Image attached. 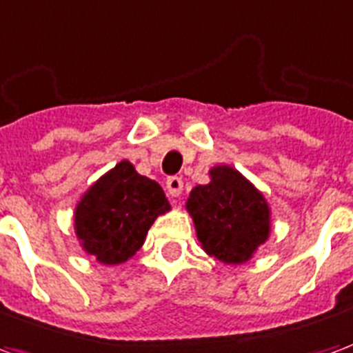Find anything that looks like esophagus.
I'll return each instance as SVG.
<instances>
[{
  "instance_id": "34e87169",
  "label": "esophagus",
  "mask_w": 353,
  "mask_h": 353,
  "mask_svg": "<svg viewBox=\"0 0 353 353\" xmlns=\"http://www.w3.org/2000/svg\"><path fill=\"white\" fill-rule=\"evenodd\" d=\"M166 189H168V194L172 199H177L181 191H183V181L179 177H170L166 181Z\"/></svg>"
}]
</instances>
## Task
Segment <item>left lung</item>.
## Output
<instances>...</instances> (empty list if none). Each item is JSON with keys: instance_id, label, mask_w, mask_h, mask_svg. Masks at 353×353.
<instances>
[{"instance_id": "left-lung-1", "label": "left lung", "mask_w": 353, "mask_h": 353, "mask_svg": "<svg viewBox=\"0 0 353 353\" xmlns=\"http://www.w3.org/2000/svg\"><path fill=\"white\" fill-rule=\"evenodd\" d=\"M202 250L225 265H244L270 236L272 212L265 194L229 164L210 168L185 202Z\"/></svg>"}]
</instances>
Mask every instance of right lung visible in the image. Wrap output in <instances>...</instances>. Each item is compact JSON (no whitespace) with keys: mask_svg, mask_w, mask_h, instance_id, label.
Returning <instances> with one entry per match:
<instances>
[{"mask_svg":"<svg viewBox=\"0 0 353 353\" xmlns=\"http://www.w3.org/2000/svg\"><path fill=\"white\" fill-rule=\"evenodd\" d=\"M170 210L161 185L121 161L83 192L73 229L83 252L100 265H123L143 245L154 219Z\"/></svg>","mask_w":353,"mask_h":353,"instance_id":"add662e5","label":"right lung"}]
</instances>
